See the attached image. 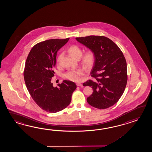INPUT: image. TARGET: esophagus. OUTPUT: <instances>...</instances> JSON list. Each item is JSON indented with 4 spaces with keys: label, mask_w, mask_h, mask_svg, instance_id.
Listing matches in <instances>:
<instances>
[{
    "label": "esophagus",
    "mask_w": 152,
    "mask_h": 152,
    "mask_svg": "<svg viewBox=\"0 0 152 152\" xmlns=\"http://www.w3.org/2000/svg\"><path fill=\"white\" fill-rule=\"evenodd\" d=\"M77 86H81V87H83V84H80V83H77Z\"/></svg>",
    "instance_id": "1"
}]
</instances>
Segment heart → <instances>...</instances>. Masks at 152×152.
<instances>
[{
    "label": "heart",
    "instance_id": "obj_1",
    "mask_svg": "<svg viewBox=\"0 0 152 152\" xmlns=\"http://www.w3.org/2000/svg\"><path fill=\"white\" fill-rule=\"evenodd\" d=\"M67 51L71 56L75 59H80V62L83 67L86 69H91L95 63L96 55L95 52L91 49L86 50L82 54V49L80 47L77 45H72L69 46ZM63 57V53H61L57 57V63L60 64L61 61ZM84 72L81 69L69 70L64 74V78L74 82L80 81Z\"/></svg>",
    "mask_w": 152,
    "mask_h": 152
}]
</instances>
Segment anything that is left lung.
I'll use <instances>...</instances> for the list:
<instances>
[{
    "label": "left lung",
    "instance_id": "obj_1",
    "mask_svg": "<svg viewBox=\"0 0 152 152\" xmlns=\"http://www.w3.org/2000/svg\"><path fill=\"white\" fill-rule=\"evenodd\" d=\"M95 52V63L91 76L83 86H91L93 92L87 98L90 105L106 109L113 106L123 94L127 81V64L120 48L104 36L89 35L75 38Z\"/></svg>",
    "mask_w": 152,
    "mask_h": 152
}]
</instances>
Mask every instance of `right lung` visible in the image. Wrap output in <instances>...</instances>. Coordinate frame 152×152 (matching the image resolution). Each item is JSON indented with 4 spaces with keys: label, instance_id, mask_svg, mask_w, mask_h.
<instances>
[{
    "label": "right lung",
    "instance_id": "obj_1",
    "mask_svg": "<svg viewBox=\"0 0 152 152\" xmlns=\"http://www.w3.org/2000/svg\"><path fill=\"white\" fill-rule=\"evenodd\" d=\"M69 39H49L37 43L25 63L23 75L29 93L40 108L49 113L66 108L77 88L74 82L69 80H64L58 87H53L51 82L55 75L57 52Z\"/></svg>",
    "mask_w": 152,
    "mask_h": 152
}]
</instances>
